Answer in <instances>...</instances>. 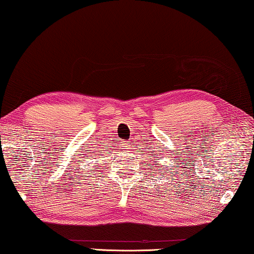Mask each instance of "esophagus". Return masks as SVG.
Wrapping results in <instances>:
<instances>
[{"label": "esophagus", "instance_id": "esophagus-1", "mask_svg": "<svg viewBox=\"0 0 254 254\" xmlns=\"http://www.w3.org/2000/svg\"><path fill=\"white\" fill-rule=\"evenodd\" d=\"M121 147H123V149H129V143H127V142H121Z\"/></svg>", "mask_w": 254, "mask_h": 254}]
</instances>
